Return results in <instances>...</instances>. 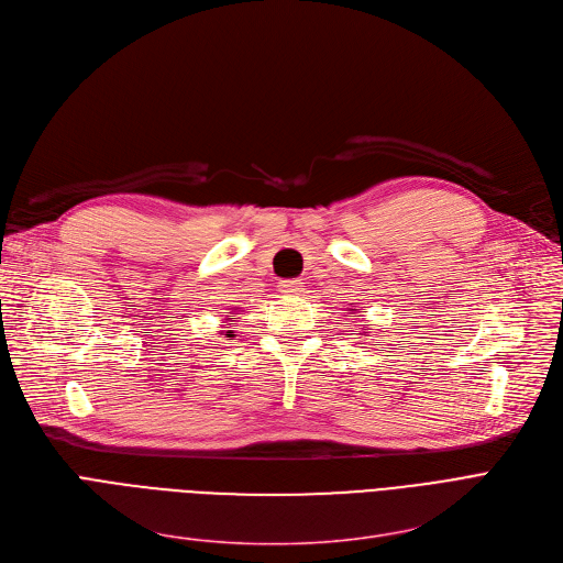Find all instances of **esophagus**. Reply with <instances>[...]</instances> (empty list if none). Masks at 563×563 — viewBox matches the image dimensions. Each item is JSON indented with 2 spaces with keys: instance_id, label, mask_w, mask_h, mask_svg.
<instances>
[{
  "instance_id": "esophagus-1",
  "label": "esophagus",
  "mask_w": 563,
  "mask_h": 563,
  "mask_svg": "<svg viewBox=\"0 0 563 563\" xmlns=\"http://www.w3.org/2000/svg\"><path fill=\"white\" fill-rule=\"evenodd\" d=\"M302 284L305 282H300V279H286V282H279V290L284 292V296H300Z\"/></svg>"
}]
</instances>
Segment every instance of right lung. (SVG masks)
<instances>
[{
    "instance_id": "add662e5",
    "label": "right lung",
    "mask_w": 563,
    "mask_h": 563,
    "mask_svg": "<svg viewBox=\"0 0 563 563\" xmlns=\"http://www.w3.org/2000/svg\"><path fill=\"white\" fill-rule=\"evenodd\" d=\"M227 336H233V334H231V330H229V332H227Z\"/></svg>"
}]
</instances>
